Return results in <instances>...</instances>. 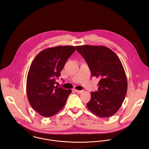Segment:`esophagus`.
I'll return each instance as SVG.
<instances>
[{"label":"esophagus","mask_w":149,"mask_h":149,"mask_svg":"<svg viewBox=\"0 0 149 149\" xmlns=\"http://www.w3.org/2000/svg\"><path fill=\"white\" fill-rule=\"evenodd\" d=\"M75 91L77 93H81L82 92H83V90H75Z\"/></svg>","instance_id":"34e87169"}]
</instances>
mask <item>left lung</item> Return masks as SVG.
<instances>
[{"label": "left lung", "instance_id": "left-lung-1", "mask_svg": "<svg viewBox=\"0 0 149 149\" xmlns=\"http://www.w3.org/2000/svg\"><path fill=\"white\" fill-rule=\"evenodd\" d=\"M87 62L92 77L100 79L96 92H91L87 107L95 115L108 118L121 106L127 91V80L123 64L116 54L104 46H76Z\"/></svg>", "mask_w": 149, "mask_h": 149}]
</instances>
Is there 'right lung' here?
<instances>
[{"label": "right lung", "instance_id": "obj_1", "mask_svg": "<svg viewBox=\"0 0 149 149\" xmlns=\"http://www.w3.org/2000/svg\"><path fill=\"white\" fill-rule=\"evenodd\" d=\"M75 50L70 45L48 48L33 60L27 76L26 93L31 107L41 116H52L64 107L71 90L58 88L55 84Z\"/></svg>", "mask_w": 149, "mask_h": 149}]
</instances>
